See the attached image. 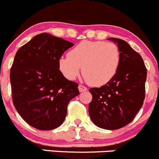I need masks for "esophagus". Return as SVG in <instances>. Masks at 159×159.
Wrapping results in <instances>:
<instances>
[{
    "label": "esophagus",
    "instance_id": "obj_1",
    "mask_svg": "<svg viewBox=\"0 0 159 159\" xmlns=\"http://www.w3.org/2000/svg\"><path fill=\"white\" fill-rule=\"evenodd\" d=\"M78 88H79V90H80V92H84V91H87V87H84V86H83V85H79Z\"/></svg>",
    "mask_w": 159,
    "mask_h": 159
}]
</instances>
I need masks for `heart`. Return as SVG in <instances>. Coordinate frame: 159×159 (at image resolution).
I'll use <instances>...</instances> for the list:
<instances>
[{"label":"heart","mask_w":159,"mask_h":159,"mask_svg":"<svg viewBox=\"0 0 159 159\" xmlns=\"http://www.w3.org/2000/svg\"><path fill=\"white\" fill-rule=\"evenodd\" d=\"M120 64V52L115 43L104 41H83L72 48L69 56H61L58 67L69 80L81 72L93 86H103L116 75Z\"/></svg>","instance_id":"1"}]
</instances>
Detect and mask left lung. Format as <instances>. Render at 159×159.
<instances>
[{
	"label": "left lung",
	"mask_w": 159,
	"mask_h": 159,
	"mask_svg": "<svg viewBox=\"0 0 159 159\" xmlns=\"http://www.w3.org/2000/svg\"><path fill=\"white\" fill-rule=\"evenodd\" d=\"M120 52V64L111 81L90 88L89 115L92 122L105 129H117L132 122L143 103L147 69L141 56L125 40L111 37Z\"/></svg>",
	"instance_id": "obj_1"
}]
</instances>
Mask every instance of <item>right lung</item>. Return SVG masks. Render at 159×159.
<instances>
[{"instance_id": "add662e5", "label": "right lung", "mask_w": 159, "mask_h": 159, "mask_svg": "<svg viewBox=\"0 0 159 159\" xmlns=\"http://www.w3.org/2000/svg\"><path fill=\"white\" fill-rule=\"evenodd\" d=\"M74 44L43 33L16 52L10 72L14 106L33 127L50 130L61 126L70 100L80 94L78 84L69 80L58 59Z\"/></svg>"}]
</instances>
